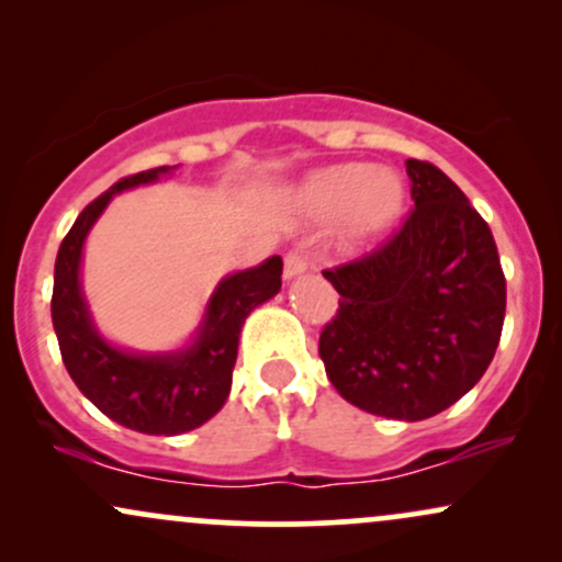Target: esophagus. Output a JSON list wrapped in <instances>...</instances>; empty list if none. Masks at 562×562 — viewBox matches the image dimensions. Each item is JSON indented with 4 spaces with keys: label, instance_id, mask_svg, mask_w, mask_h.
I'll use <instances>...</instances> for the list:
<instances>
[{
    "label": "esophagus",
    "instance_id": "esophagus-1",
    "mask_svg": "<svg viewBox=\"0 0 562 562\" xmlns=\"http://www.w3.org/2000/svg\"><path fill=\"white\" fill-rule=\"evenodd\" d=\"M306 267H308V254H306V250L295 248V250H290V254L285 256V277H288V280H293V277H299V274L306 272Z\"/></svg>",
    "mask_w": 562,
    "mask_h": 562
}]
</instances>
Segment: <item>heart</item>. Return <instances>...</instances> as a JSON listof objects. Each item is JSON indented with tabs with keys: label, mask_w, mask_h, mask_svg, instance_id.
<instances>
[{
	"label": "heart",
	"mask_w": 562,
	"mask_h": 562,
	"mask_svg": "<svg viewBox=\"0 0 562 562\" xmlns=\"http://www.w3.org/2000/svg\"><path fill=\"white\" fill-rule=\"evenodd\" d=\"M295 205L314 222L346 216L357 235L383 229L402 205V187L391 173H375L367 164H344L308 177Z\"/></svg>",
	"instance_id": "obj_1"
}]
</instances>
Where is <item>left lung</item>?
Masks as SVG:
<instances>
[{"label": "left lung", "mask_w": 562, "mask_h": 562, "mask_svg": "<svg viewBox=\"0 0 562 562\" xmlns=\"http://www.w3.org/2000/svg\"><path fill=\"white\" fill-rule=\"evenodd\" d=\"M415 209L389 240L325 269L340 293L319 357L335 391L391 420H425L483 378L507 285L488 224L438 166L406 160Z\"/></svg>", "instance_id": "left-lung-1"}]
</instances>
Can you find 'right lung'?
<instances>
[{
    "mask_svg": "<svg viewBox=\"0 0 562 562\" xmlns=\"http://www.w3.org/2000/svg\"><path fill=\"white\" fill-rule=\"evenodd\" d=\"M177 166H158L115 182L81 211L55 261L53 325L63 364L83 396L124 428L177 436L200 428L227 402L243 322L282 285V259L229 274L211 295L195 344L177 353H128L100 338L81 295V248L115 192L156 182Z\"/></svg>",
    "mask_w": 562,
    "mask_h": 562,
    "instance_id": "obj_1",
    "label": "right lung"
}]
</instances>
